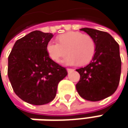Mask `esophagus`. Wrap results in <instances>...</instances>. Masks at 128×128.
<instances>
[{"label": "esophagus", "mask_w": 128, "mask_h": 128, "mask_svg": "<svg viewBox=\"0 0 128 128\" xmlns=\"http://www.w3.org/2000/svg\"><path fill=\"white\" fill-rule=\"evenodd\" d=\"M74 70V69H73V68H67V72H68V73L72 72Z\"/></svg>", "instance_id": "34e87169"}]
</instances>
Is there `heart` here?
I'll return each mask as SVG.
<instances>
[{"label": "heart", "instance_id": "b5f03b06", "mask_svg": "<svg viewBox=\"0 0 128 128\" xmlns=\"http://www.w3.org/2000/svg\"><path fill=\"white\" fill-rule=\"evenodd\" d=\"M58 42L50 40L46 44V52L51 60L58 62L62 57L69 53L62 60L65 65L86 64L93 59L96 52V43L88 34L79 32H68L57 37Z\"/></svg>", "mask_w": 128, "mask_h": 128}]
</instances>
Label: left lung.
Masks as SVG:
<instances>
[{"label":"left lung","instance_id":"left-lung-1","mask_svg":"<svg viewBox=\"0 0 128 128\" xmlns=\"http://www.w3.org/2000/svg\"><path fill=\"white\" fill-rule=\"evenodd\" d=\"M94 39L96 52L86 66L76 69L80 79L76 85L79 96L90 101H98L111 96L118 88L121 74L119 44L106 32L82 28Z\"/></svg>","mask_w":128,"mask_h":128}]
</instances>
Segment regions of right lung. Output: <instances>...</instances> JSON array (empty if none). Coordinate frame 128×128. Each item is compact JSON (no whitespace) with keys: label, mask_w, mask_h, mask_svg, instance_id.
<instances>
[{"label":"right lung","mask_w":128,"mask_h":128,"mask_svg":"<svg viewBox=\"0 0 128 128\" xmlns=\"http://www.w3.org/2000/svg\"><path fill=\"white\" fill-rule=\"evenodd\" d=\"M52 33L33 31L18 40L8 56V76L16 94L32 105H44L55 98L66 68L51 60L46 44Z\"/></svg>","instance_id":"add662e5"}]
</instances>
